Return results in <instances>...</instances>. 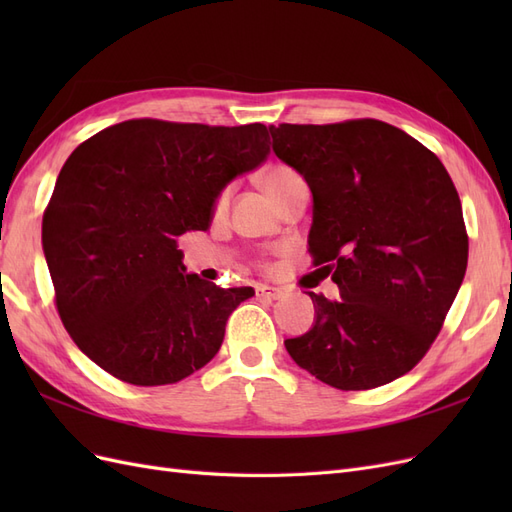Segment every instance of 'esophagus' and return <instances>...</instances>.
Returning a JSON list of instances; mask_svg holds the SVG:
<instances>
[{"instance_id":"34e87169","label":"esophagus","mask_w":512,"mask_h":512,"mask_svg":"<svg viewBox=\"0 0 512 512\" xmlns=\"http://www.w3.org/2000/svg\"><path fill=\"white\" fill-rule=\"evenodd\" d=\"M256 294H258V297H262V299L277 301V299H282V297H284V290H280V288H273V286H267V284H262V286H258V288H256Z\"/></svg>"}]
</instances>
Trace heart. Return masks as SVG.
<instances>
[{
    "mask_svg": "<svg viewBox=\"0 0 512 512\" xmlns=\"http://www.w3.org/2000/svg\"><path fill=\"white\" fill-rule=\"evenodd\" d=\"M294 179H299V175L294 173L292 168H288V166H284V164H271V166H267L265 170H262L260 185H262V188H265V192L275 200L277 194H280V192L286 188V185H288L290 181H294ZM226 203H228V188L222 190L220 196L215 198V211H224Z\"/></svg>",
    "mask_w": 512,
    "mask_h": 512,
    "instance_id": "obj_1",
    "label": "heart"
}]
</instances>
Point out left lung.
Instances as JSON below:
<instances>
[{
  "mask_svg": "<svg viewBox=\"0 0 512 512\" xmlns=\"http://www.w3.org/2000/svg\"><path fill=\"white\" fill-rule=\"evenodd\" d=\"M275 156L314 196L309 254L342 299L309 292L316 322L284 346L339 391L389 384L438 337L468 267V232L451 175L391 123L269 126Z\"/></svg>",
  "mask_w": 512,
  "mask_h": 512,
  "instance_id": "obj_1",
  "label": "left lung"
}]
</instances>
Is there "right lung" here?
I'll return each mask as SVG.
<instances>
[{
	"instance_id": "add662e5",
	"label": "right lung",
	"mask_w": 512,
	"mask_h": 512,
	"mask_svg": "<svg viewBox=\"0 0 512 512\" xmlns=\"http://www.w3.org/2000/svg\"><path fill=\"white\" fill-rule=\"evenodd\" d=\"M269 156V128L162 119L115 123L72 151L42 218L66 331L136 386L175 384L218 354L252 288L185 273L177 237L207 230L226 183Z\"/></svg>"
}]
</instances>
